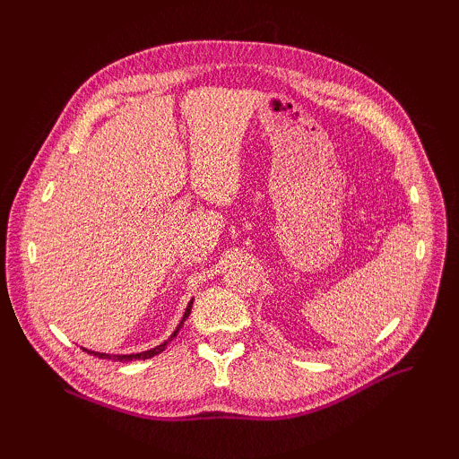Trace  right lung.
<instances>
[{"mask_svg":"<svg viewBox=\"0 0 459 459\" xmlns=\"http://www.w3.org/2000/svg\"><path fill=\"white\" fill-rule=\"evenodd\" d=\"M191 307H193V299L189 301V306H187V309H185V314H183V319L179 321V325H178V329L173 331L171 337H169L168 341H163L161 345L153 347V349H150V351H142V353H132V355H108V353H99V351H91V349H84V347H82V351H86V353H89V355H94V357H99V359H114V360H122V363H130V360H142V359H150V357H153V355H160L161 351H165V347H168L169 341H171L173 337H178L179 329L183 327V321L187 319L189 314H191Z\"/></svg>","mask_w":459,"mask_h":459,"instance_id":"right-lung-1","label":"right lung"}]
</instances>
